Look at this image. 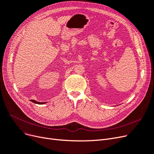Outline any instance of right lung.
Instances as JSON below:
<instances>
[{
	"label": "right lung",
	"instance_id": "obj_1",
	"mask_svg": "<svg viewBox=\"0 0 154 154\" xmlns=\"http://www.w3.org/2000/svg\"><path fill=\"white\" fill-rule=\"evenodd\" d=\"M31 101H32L33 103H37V104H44V103H46V102H38V101H37L35 100H32Z\"/></svg>",
	"mask_w": 154,
	"mask_h": 154
}]
</instances>
